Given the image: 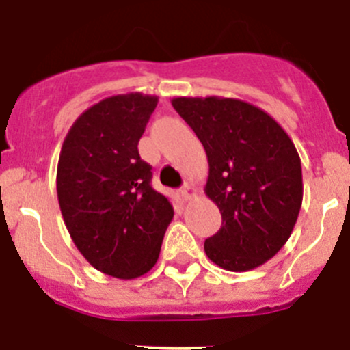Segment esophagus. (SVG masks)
<instances>
[{
    "label": "esophagus",
    "mask_w": 350,
    "mask_h": 350,
    "mask_svg": "<svg viewBox=\"0 0 350 350\" xmlns=\"http://www.w3.org/2000/svg\"><path fill=\"white\" fill-rule=\"evenodd\" d=\"M181 196H183V200H191V198H195L196 195H198V191H196V188H195V185H193V183H186L185 186H183L181 188Z\"/></svg>",
    "instance_id": "esophagus-1"
}]
</instances>
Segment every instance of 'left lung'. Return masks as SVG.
Returning a JSON list of instances; mask_svg holds the SVG:
<instances>
[{
	"label": "left lung",
	"instance_id": "left-lung-1",
	"mask_svg": "<svg viewBox=\"0 0 350 350\" xmlns=\"http://www.w3.org/2000/svg\"><path fill=\"white\" fill-rule=\"evenodd\" d=\"M179 116L208 161L205 195L222 227L205 241L220 269L247 272L275 256L293 234L303 203V171L293 140L260 107L230 97H174Z\"/></svg>",
	"mask_w": 350,
	"mask_h": 350
}]
</instances>
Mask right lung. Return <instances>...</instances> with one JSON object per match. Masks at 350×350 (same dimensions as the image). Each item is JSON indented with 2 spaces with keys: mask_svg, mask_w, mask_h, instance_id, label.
<instances>
[{
  "mask_svg": "<svg viewBox=\"0 0 350 350\" xmlns=\"http://www.w3.org/2000/svg\"><path fill=\"white\" fill-rule=\"evenodd\" d=\"M157 103V96L140 92L106 97L75 120L59 152L56 189L64 226L85 260L116 279L152 270L174 217L138 154Z\"/></svg>",
  "mask_w": 350,
  "mask_h": 350,
  "instance_id": "obj_1",
  "label": "right lung"
}]
</instances>
